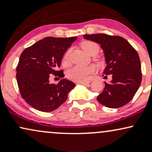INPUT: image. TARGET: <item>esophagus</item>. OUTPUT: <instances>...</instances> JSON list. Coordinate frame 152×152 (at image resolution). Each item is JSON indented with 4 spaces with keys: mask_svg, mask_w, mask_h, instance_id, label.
Segmentation results:
<instances>
[{
    "mask_svg": "<svg viewBox=\"0 0 152 152\" xmlns=\"http://www.w3.org/2000/svg\"><path fill=\"white\" fill-rule=\"evenodd\" d=\"M79 83H81V84H83V85H88L89 84V82L81 81V82H79Z\"/></svg>",
    "mask_w": 152,
    "mask_h": 152,
    "instance_id": "34e87169",
    "label": "esophagus"
}]
</instances>
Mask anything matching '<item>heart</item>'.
<instances>
[{
  "label": "heart",
  "instance_id": "obj_1",
  "mask_svg": "<svg viewBox=\"0 0 152 152\" xmlns=\"http://www.w3.org/2000/svg\"><path fill=\"white\" fill-rule=\"evenodd\" d=\"M81 47L89 55L97 53L99 50V46L94 41H85L82 43ZM69 55H70V50H69L66 52L63 58V63L65 65L69 64ZM94 71H95V68L93 66H76L67 71L66 76L74 81H86L88 80L90 76Z\"/></svg>",
  "mask_w": 152,
  "mask_h": 152
}]
</instances>
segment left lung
Instances as JSON below:
<instances>
[{"label":"left lung","instance_id":"1","mask_svg":"<svg viewBox=\"0 0 152 152\" xmlns=\"http://www.w3.org/2000/svg\"><path fill=\"white\" fill-rule=\"evenodd\" d=\"M86 40L101 45L106 66L104 74L112 79L105 83L98 102L106 107L116 109L124 106L133 99L142 82L141 62L137 50L121 36L104 34L83 35Z\"/></svg>","mask_w":152,"mask_h":152}]
</instances>
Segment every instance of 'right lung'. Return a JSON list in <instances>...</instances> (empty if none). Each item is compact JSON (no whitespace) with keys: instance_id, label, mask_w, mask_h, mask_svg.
<instances>
[{"instance_id":"add662e5","label":"right lung","mask_w":152,"mask_h":152,"mask_svg":"<svg viewBox=\"0 0 152 152\" xmlns=\"http://www.w3.org/2000/svg\"><path fill=\"white\" fill-rule=\"evenodd\" d=\"M77 37H46L26 48L20 54L16 68L18 86L23 99L33 108L50 112L64 104L76 86L66 78L50 83L51 74L64 77L61 66L63 56Z\"/></svg>"}]
</instances>
